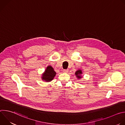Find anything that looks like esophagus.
<instances>
[{
  "instance_id": "1",
  "label": "esophagus",
  "mask_w": 125,
  "mask_h": 125,
  "mask_svg": "<svg viewBox=\"0 0 125 125\" xmlns=\"http://www.w3.org/2000/svg\"><path fill=\"white\" fill-rule=\"evenodd\" d=\"M68 72V70H63V72L64 73H67Z\"/></svg>"
}]
</instances>
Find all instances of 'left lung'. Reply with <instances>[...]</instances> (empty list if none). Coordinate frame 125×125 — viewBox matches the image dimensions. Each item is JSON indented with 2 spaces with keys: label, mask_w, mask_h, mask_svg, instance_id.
I'll return each instance as SVG.
<instances>
[{
  "label": "left lung",
  "mask_w": 125,
  "mask_h": 125,
  "mask_svg": "<svg viewBox=\"0 0 125 125\" xmlns=\"http://www.w3.org/2000/svg\"><path fill=\"white\" fill-rule=\"evenodd\" d=\"M82 74H83L82 70L81 69H78L75 73V75L78 79H80L82 78L83 77Z\"/></svg>",
  "instance_id": "1"
}]
</instances>
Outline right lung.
<instances>
[{"mask_svg":"<svg viewBox=\"0 0 125 125\" xmlns=\"http://www.w3.org/2000/svg\"><path fill=\"white\" fill-rule=\"evenodd\" d=\"M56 73L51 66H48L42 75V80L46 82H51L54 78Z\"/></svg>","mask_w":125,"mask_h":125,"instance_id":"obj_1","label":"right lung"}]
</instances>
